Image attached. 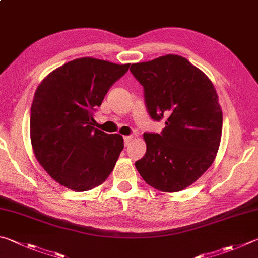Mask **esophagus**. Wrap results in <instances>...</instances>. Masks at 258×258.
<instances>
[{"label": "esophagus", "instance_id": "esophagus-1", "mask_svg": "<svg viewBox=\"0 0 258 258\" xmlns=\"http://www.w3.org/2000/svg\"><path fill=\"white\" fill-rule=\"evenodd\" d=\"M133 140V137L132 135H126V137H124V142H125V145H128L131 143V141Z\"/></svg>", "mask_w": 258, "mask_h": 258}]
</instances>
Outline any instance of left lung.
Instances as JSON below:
<instances>
[{
	"mask_svg": "<svg viewBox=\"0 0 258 258\" xmlns=\"http://www.w3.org/2000/svg\"><path fill=\"white\" fill-rule=\"evenodd\" d=\"M144 88L153 119H166L161 134L144 133V157L135 167L153 188L175 193L190 186L212 165L221 142L222 110L207 74L180 55L131 65Z\"/></svg>",
	"mask_w": 258,
	"mask_h": 258,
	"instance_id": "left-lung-1",
	"label": "left lung"
}]
</instances>
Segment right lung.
<instances>
[{
	"mask_svg": "<svg viewBox=\"0 0 258 258\" xmlns=\"http://www.w3.org/2000/svg\"><path fill=\"white\" fill-rule=\"evenodd\" d=\"M128 68L95 57L76 58L51 71L37 88L30 109L32 151L59 185L90 190L113 171L124 139L95 128L92 113Z\"/></svg>",
	"mask_w": 258,
	"mask_h": 258,
	"instance_id": "add662e5",
	"label": "right lung"
}]
</instances>
